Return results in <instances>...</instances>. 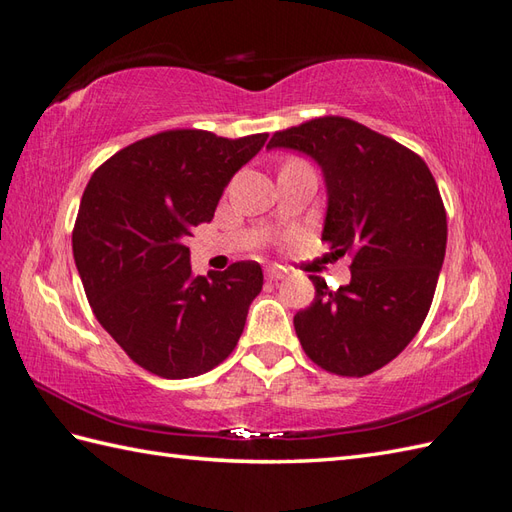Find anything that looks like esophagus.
<instances>
[{
    "instance_id": "1",
    "label": "esophagus",
    "mask_w": 512,
    "mask_h": 512,
    "mask_svg": "<svg viewBox=\"0 0 512 512\" xmlns=\"http://www.w3.org/2000/svg\"><path fill=\"white\" fill-rule=\"evenodd\" d=\"M265 276H267V280H280V278H285V269H280V267H267V269H265Z\"/></svg>"
}]
</instances>
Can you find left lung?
<instances>
[{
  "mask_svg": "<svg viewBox=\"0 0 512 512\" xmlns=\"http://www.w3.org/2000/svg\"><path fill=\"white\" fill-rule=\"evenodd\" d=\"M267 149L302 151L322 166V241L352 258L337 291L309 276L315 300L295 313V333L320 368L366 377L412 342L434 300L447 247L436 179L407 146L342 116L276 131Z\"/></svg>",
  "mask_w": 512,
  "mask_h": 512,
  "instance_id": "obj_1",
  "label": "left lung"
}]
</instances>
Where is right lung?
<instances>
[{"label": "right lung", "mask_w": 512, "mask_h": 512, "mask_svg": "<svg viewBox=\"0 0 512 512\" xmlns=\"http://www.w3.org/2000/svg\"><path fill=\"white\" fill-rule=\"evenodd\" d=\"M267 133L230 140L173 129L124 146L94 170L72 232L100 326L140 368L188 379L219 366L263 289L256 260L195 276L186 238L212 221L225 186Z\"/></svg>", "instance_id": "right-lung-1"}]
</instances>
